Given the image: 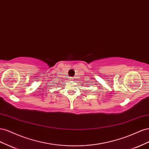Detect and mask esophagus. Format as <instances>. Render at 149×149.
<instances>
[{"instance_id": "obj_1", "label": "esophagus", "mask_w": 149, "mask_h": 149, "mask_svg": "<svg viewBox=\"0 0 149 149\" xmlns=\"http://www.w3.org/2000/svg\"><path fill=\"white\" fill-rule=\"evenodd\" d=\"M70 79H71V80H74V77H70Z\"/></svg>"}]
</instances>
